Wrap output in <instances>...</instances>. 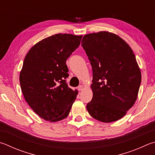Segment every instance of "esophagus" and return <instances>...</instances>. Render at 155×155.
<instances>
[{
	"label": "esophagus",
	"instance_id": "esophagus-1",
	"mask_svg": "<svg viewBox=\"0 0 155 155\" xmlns=\"http://www.w3.org/2000/svg\"><path fill=\"white\" fill-rule=\"evenodd\" d=\"M78 91H83V85H79L78 87Z\"/></svg>",
	"mask_w": 155,
	"mask_h": 155
}]
</instances>
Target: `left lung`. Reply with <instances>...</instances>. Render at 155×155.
<instances>
[{
    "mask_svg": "<svg viewBox=\"0 0 155 155\" xmlns=\"http://www.w3.org/2000/svg\"><path fill=\"white\" fill-rule=\"evenodd\" d=\"M81 45L93 70L87 110L103 123L120 119L136 102L142 81L134 51L120 36L106 31L85 35Z\"/></svg>",
    "mask_w": 155,
    "mask_h": 155,
    "instance_id": "left-lung-1",
    "label": "left lung"
}]
</instances>
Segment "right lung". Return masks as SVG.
Masks as SVG:
<instances>
[{
  "label": "right lung",
  "instance_id": "1",
  "mask_svg": "<svg viewBox=\"0 0 155 155\" xmlns=\"http://www.w3.org/2000/svg\"><path fill=\"white\" fill-rule=\"evenodd\" d=\"M83 36L57 34L38 42L24 58L19 74L21 91L26 102L45 120L65 119L78 91L66 83L67 59L80 45Z\"/></svg>",
  "mask_w": 155,
  "mask_h": 155
}]
</instances>
